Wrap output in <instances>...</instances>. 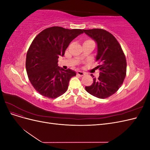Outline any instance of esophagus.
Here are the masks:
<instances>
[{
	"instance_id": "1",
	"label": "esophagus",
	"mask_w": 150,
	"mask_h": 150,
	"mask_svg": "<svg viewBox=\"0 0 150 150\" xmlns=\"http://www.w3.org/2000/svg\"><path fill=\"white\" fill-rule=\"evenodd\" d=\"M77 74L80 76H84L85 74V72H82V71H78V72H77Z\"/></svg>"
}]
</instances>
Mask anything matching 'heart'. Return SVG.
I'll use <instances>...</instances> for the list:
<instances>
[{"instance_id":"1","label":"heart","mask_w":150,"mask_h":150,"mask_svg":"<svg viewBox=\"0 0 150 150\" xmlns=\"http://www.w3.org/2000/svg\"><path fill=\"white\" fill-rule=\"evenodd\" d=\"M90 41H92V40H91L88 39V40H86L85 41H84V42H90Z\"/></svg>"}]
</instances>
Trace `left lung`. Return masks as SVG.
I'll list each match as a JSON object with an SVG mask.
<instances>
[{"mask_svg":"<svg viewBox=\"0 0 150 150\" xmlns=\"http://www.w3.org/2000/svg\"><path fill=\"white\" fill-rule=\"evenodd\" d=\"M97 44L96 61L99 64L98 78H93V83L86 86V91L93 96L104 99L111 96L120 89L126 74V60L119 42L114 35L102 29H83Z\"/></svg>","mask_w":150,"mask_h":150,"instance_id":"8db88e82","label":"left lung"}]
</instances>
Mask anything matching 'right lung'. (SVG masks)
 I'll use <instances>...</instances> for the list:
<instances>
[{
  "label": "right lung",
  "instance_id": "obj_1",
  "mask_svg": "<svg viewBox=\"0 0 150 150\" xmlns=\"http://www.w3.org/2000/svg\"><path fill=\"white\" fill-rule=\"evenodd\" d=\"M81 29H67L54 26L43 30L36 36L27 52L25 67L30 83L42 96L54 99L68 88L75 71L58 66V58L64 55L70 42Z\"/></svg>",
  "mask_w": 150,
  "mask_h": 150
}]
</instances>
